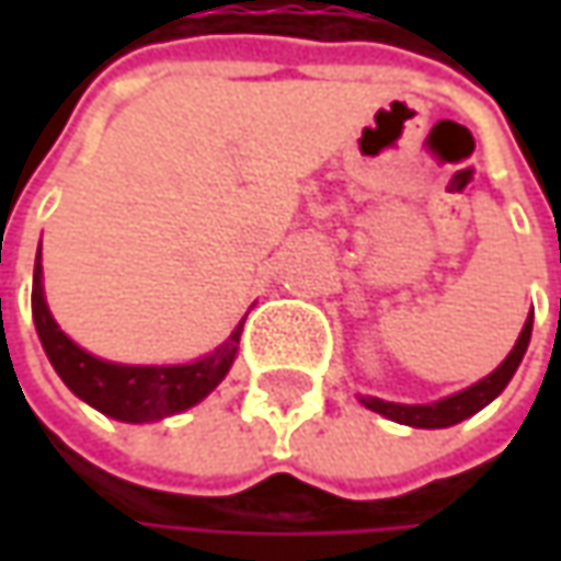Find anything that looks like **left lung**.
I'll list each match as a JSON object with an SVG mask.
<instances>
[{"instance_id":"1","label":"left lung","mask_w":561,"mask_h":561,"mask_svg":"<svg viewBox=\"0 0 561 561\" xmlns=\"http://www.w3.org/2000/svg\"><path fill=\"white\" fill-rule=\"evenodd\" d=\"M530 328H534V312L528 314V321H525L522 334L515 340L512 353L503 358V365L496 371H490L484 380L471 383L462 393H453V397L440 399V402H427V405H402V402H383V399L375 397H362V402L371 412H377V415L399 421V424H409V427H449V424H459V421L471 419L474 412H481L486 402H493L506 390L515 368L525 358V350H528L530 343Z\"/></svg>"}]
</instances>
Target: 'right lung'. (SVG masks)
Segmentation results:
<instances>
[{"mask_svg":"<svg viewBox=\"0 0 561 561\" xmlns=\"http://www.w3.org/2000/svg\"><path fill=\"white\" fill-rule=\"evenodd\" d=\"M31 309L39 343H43L58 377L68 383V390L83 402H90L102 415L130 421V424L162 421L203 402L230 371V365L237 358L240 331H243V324H240L215 353H208L199 362H190V365H118V362L90 356L55 324L53 312L46 306V296H43L39 252H36V265H33Z\"/></svg>","mask_w":561,"mask_h":561,"instance_id":"right-lung-1","label":"right lung"}]
</instances>
